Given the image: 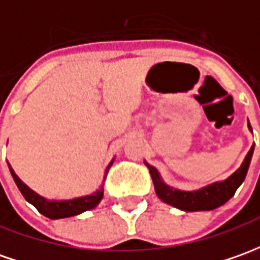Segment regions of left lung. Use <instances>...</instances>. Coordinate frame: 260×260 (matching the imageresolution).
Returning a JSON list of instances; mask_svg holds the SVG:
<instances>
[{
	"instance_id": "left-lung-1",
	"label": "left lung",
	"mask_w": 260,
	"mask_h": 260,
	"mask_svg": "<svg viewBox=\"0 0 260 260\" xmlns=\"http://www.w3.org/2000/svg\"><path fill=\"white\" fill-rule=\"evenodd\" d=\"M249 131L252 132V126L248 122ZM253 145L250 148L248 155L245 156V159L242 162L241 168L238 171H235L234 174L225 181H218L209 183L204 188L197 190H181L175 189L172 186L167 185L162 181L160 174L158 169L152 165H149L148 162H145V165L149 169V174L152 176L153 185H155V192L162 202L168 205H172L175 208L181 209L185 212H197V211H212L216 209L223 204H226L231 198L234 197L236 189L242 185V182L245 181V176L248 174L250 159L253 155Z\"/></svg>"
}]
</instances>
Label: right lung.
<instances>
[{
	"label": "right lung",
	"mask_w": 260,
	"mask_h": 260,
	"mask_svg": "<svg viewBox=\"0 0 260 260\" xmlns=\"http://www.w3.org/2000/svg\"><path fill=\"white\" fill-rule=\"evenodd\" d=\"M112 164H114V159L109 162V165L105 169V176H107L108 171H109V168H111ZM8 168L11 171L12 178H14L15 183H17L18 189L21 190L22 197L25 198L29 204H32L40 211V213H42L44 216H47L49 219L71 218V216L79 215L82 212L93 209L96 205L100 204L101 199L104 197V183H102L100 189L96 190V192H93V193H91V195L74 198V199H67V201H54V199L49 201V199H45L41 195H38L32 189H29L25 183L17 176V174L14 172V169H12L10 164H8ZM105 176H104V181H105Z\"/></svg>",
	"instance_id": "1"
}]
</instances>
